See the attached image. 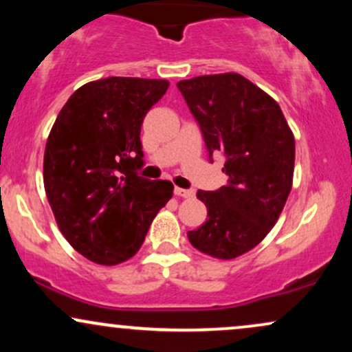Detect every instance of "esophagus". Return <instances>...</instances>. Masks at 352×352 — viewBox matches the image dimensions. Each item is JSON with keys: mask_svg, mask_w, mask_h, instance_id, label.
Here are the masks:
<instances>
[{"mask_svg": "<svg viewBox=\"0 0 352 352\" xmlns=\"http://www.w3.org/2000/svg\"><path fill=\"white\" fill-rule=\"evenodd\" d=\"M173 193H175L177 197H182V199H192V197L195 195V192H193V190H185L180 187L173 188Z\"/></svg>", "mask_w": 352, "mask_h": 352, "instance_id": "34e87169", "label": "esophagus"}]
</instances>
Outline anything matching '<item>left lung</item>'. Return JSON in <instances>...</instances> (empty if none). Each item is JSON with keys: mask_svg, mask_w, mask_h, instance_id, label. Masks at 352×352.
Instances as JSON below:
<instances>
[{"mask_svg": "<svg viewBox=\"0 0 352 352\" xmlns=\"http://www.w3.org/2000/svg\"><path fill=\"white\" fill-rule=\"evenodd\" d=\"M199 122L210 157H227V185L197 192L207 221L187 233L190 243L218 260H233L268 235L293 185L294 135L280 106L236 72L177 82Z\"/></svg>", "mask_w": 352, "mask_h": 352, "instance_id": "obj_1", "label": "left lung"}]
</instances>
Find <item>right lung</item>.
<instances>
[{
  "label": "right lung",
  "instance_id": "1",
  "mask_svg": "<svg viewBox=\"0 0 352 352\" xmlns=\"http://www.w3.org/2000/svg\"><path fill=\"white\" fill-rule=\"evenodd\" d=\"M168 80L106 78L80 86L52 125L44 190L56 223L76 252L98 265L127 261L142 246L168 180H147L140 127Z\"/></svg>",
  "mask_w": 352,
  "mask_h": 352
}]
</instances>
